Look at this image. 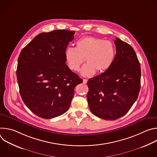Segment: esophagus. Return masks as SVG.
<instances>
[{"label":"esophagus","mask_w":157,"mask_h":157,"mask_svg":"<svg viewBox=\"0 0 157 157\" xmlns=\"http://www.w3.org/2000/svg\"><path fill=\"white\" fill-rule=\"evenodd\" d=\"M82 81H83L84 84H86L87 82V79H83Z\"/></svg>","instance_id":"obj_1"}]
</instances>
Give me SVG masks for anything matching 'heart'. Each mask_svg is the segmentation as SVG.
Instances as JSON below:
<instances>
[{
  "mask_svg": "<svg viewBox=\"0 0 157 157\" xmlns=\"http://www.w3.org/2000/svg\"><path fill=\"white\" fill-rule=\"evenodd\" d=\"M76 48L67 47L64 59L68 68L73 71L79 70L84 59L87 63L82 68L81 74L91 76L102 73L113 65L116 56L115 44L110 40L94 36H85L78 40Z\"/></svg>",
  "mask_w": 157,
  "mask_h": 157,
  "instance_id": "b5f03b06",
  "label": "heart"
}]
</instances>
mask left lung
Returning <instances> with one entry per match:
<instances>
[{
    "label": "left lung",
    "mask_w": 157,
    "mask_h": 157,
    "mask_svg": "<svg viewBox=\"0 0 157 157\" xmlns=\"http://www.w3.org/2000/svg\"><path fill=\"white\" fill-rule=\"evenodd\" d=\"M114 43L116 56L113 65L87 82L89 109L94 116L105 120H116L126 114L140 89V65L135 51L117 37Z\"/></svg>",
    "instance_id": "obj_1"
}]
</instances>
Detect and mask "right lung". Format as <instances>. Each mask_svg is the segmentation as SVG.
I'll return each instance as SVG.
<instances>
[{
    "mask_svg": "<svg viewBox=\"0 0 157 157\" xmlns=\"http://www.w3.org/2000/svg\"><path fill=\"white\" fill-rule=\"evenodd\" d=\"M75 32L57 30L36 35L18 58L17 82L27 107L49 119L68 110L75 87L82 79L66 64L64 51Z\"/></svg>",
    "mask_w": 157,
    "mask_h": 157,
    "instance_id": "1",
    "label": "right lung"
}]
</instances>
